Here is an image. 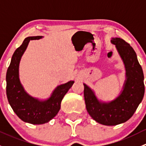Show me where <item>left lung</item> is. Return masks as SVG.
I'll list each match as a JSON object with an SVG mask.
<instances>
[{"label": "left lung", "mask_w": 146, "mask_h": 146, "mask_svg": "<svg viewBox=\"0 0 146 146\" xmlns=\"http://www.w3.org/2000/svg\"><path fill=\"white\" fill-rule=\"evenodd\" d=\"M125 68V80L114 99H99L93 89L83 83L87 111L95 121L105 126H116L127 121L142 101L145 92L144 76L133 48L123 39L111 37Z\"/></svg>", "instance_id": "obj_1"}]
</instances>
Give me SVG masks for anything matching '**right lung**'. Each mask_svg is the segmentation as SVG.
Segmentation results:
<instances>
[{
    "mask_svg": "<svg viewBox=\"0 0 146 146\" xmlns=\"http://www.w3.org/2000/svg\"><path fill=\"white\" fill-rule=\"evenodd\" d=\"M44 36H28L15 51L6 73V94L14 112L23 121L32 124H44L56 117L61 108V103L73 80L56 87L48 98H34L26 92L20 82L19 67L23 55L30 40L42 39Z\"/></svg>",
    "mask_w": 146,
    "mask_h": 146,
    "instance_id": "obj_1",
    "label": "right lung"
}]
</instances>
